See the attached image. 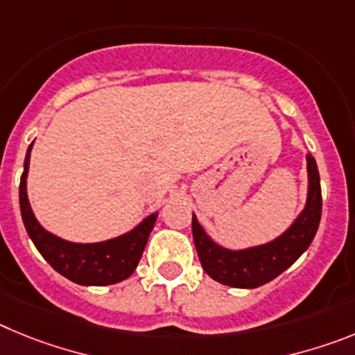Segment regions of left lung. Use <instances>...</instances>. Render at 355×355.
Returning <instances> with one entry per match:
<instances>
[{
  "label": "left lung",
  "mask_w": 355,
  "mask_h": 355,
  "mask_svg": "<svg viewBox=\"0 0 355 355\" xmlns=\"http://www.w3.org/2000/svg\"><path fill=\"white\" fill-rule=\"evenodd\" d=\"M307 202L297 220L270 243L245 250H229L216 245L192 215V233L200 265L206 274L233 288H258L283 274L311 245L322 216V188L316 162L307 156Z\"/></svg>",
  "instance_id": "8db88e82"
}]
</instances>
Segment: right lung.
<instances>
[{
	"label": "right lung",
	"instance_id": "obj_1",
	"mask_svg": "<svg viewBox=\"0 0 355 355\" xmlns=\"http://www.w3.org/2000/svg\"><path fill=\"white\" fill-rule=\"evenodd\" d=\"M31 146L33 142L28 147L26 158H24V171L21 175V184H19V205H21V215H23L28 236L35 243L42 258L58 274L83 286H106V284H115L130 277L142 258L147 238L155 227L158 213H153L144 218L130 233L114 238V240L99 241V243H71L48 233L37 222L26 193Z\"/></svg>",
	"mask_w": 355,
	"mask_h": 355
}]
</instances>
